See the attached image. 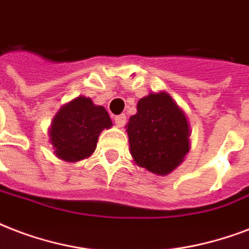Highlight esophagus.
<instances>
[{
  "label": "esophagus",
  "mask_w": 249,
  "mask_h": 249,
  "mask_svg": "<svg viewBox=\"0 0 249 249\" xmlns=\"http://www.w3.org/2000/svg\"><path fill=\"white\" fill-rule=\"evenodd\" d=\"M115 121V124H117V127H123L124 124H126V115L124 114H121V115H117L114 118Z\"/></svg>",
  "instance_id": "1"
}]
</instances>
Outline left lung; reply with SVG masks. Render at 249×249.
Wrapping results in <instances>:
<instances>
[{"label": "left lung", "instance_id": "left-lung-1", "mask_svg": "<svg viewBox=\"0 0 249 249\" xmlns=\"http://www.w3.org/2000/svg\"><path fill=\"white\" fill-rule=\"evenodd\" d=\"M126 128L135 163L153 174L171 173L190 151L187 117L166 92L140 98Z\"/></svg>", "mask_w": 249, "mask_h": 249}]
</instances>
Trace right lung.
I'll list each match as a JSON object with an SVG mask.
<instances>
[{"label": "right lung", "mask_w": 249, "mask_h": 249, "mask_svg": "<svg viewBox=\"0 0 249 249\" xmlns=\"http://www.w3.org/2000/svg\"><path fill=\"white\" fill-rule=\"evenodd\" d=\"M111 126L105 107L94 105L89 97L74 98L59 109L49 128L55 156L67 162L89 157L96 149L98 135Z\"/></svg>", "instance_id": "obj_1"}]
</instances>
